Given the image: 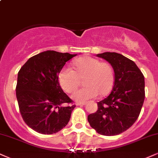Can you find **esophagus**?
Segmentation results:
<instances>
[{"label":"esophagus","mask_w":158,"mask_h":158,"mask_svg":"<svg viewBox=\"0 0 158 158\" xmlns=\"http://www.w3.org/2000/svg\"><path fill=\"white\" fill-rule=\"evenodd\" d=\"M77 106H81V105H85V104H86V102H77L76 103Z\"/></svg>","instance_id":"esophagus-1"}]
</instances>
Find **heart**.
<instances>
[{
  "label": "heart",
  "instance_id": "1",
  "mask_svg": "<svg viewBox=\"0 0 158 158\" xmlns=\"http://www.w3.org/2000/svg\"><path fill=\"white\" fill-rule=\"evenodd\" d=\"M74 71L64 68L59 74V82L63 90L72 93L79 84V79L85 78L86 86L74 92L72 98L77 102H85L101 95H107L113 88L115 81L114 69L111 64L101 62L98 59L83 56L73 62Z\"/></svg>",
  "mask_w": 158,
  "mask_h": 158
}]
</instances>
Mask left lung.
I'll list each match as a JSON object with an SVG mask.
<instances>
[{
	"label": "left lung",
	"mask_w": 158,
	"mask_h": 158,
	"mask_svg": "<svg viewBox=\"0 0 158 158\" xmlns=\"http://www.w3.org/2000/svg\"><path fill=\"white\" fill-rule=\"evenodd\" d=\"M96 56L111 64L115 81L110 94L98 102V110L87 120L98 134L116 135L132 127L139 116L145 98L144 77L133 61L122 54L104 52Z\"/></svg>",
	"instance_id": "1"
}]
</instances>
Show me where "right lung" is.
I'll return each instance as SVG.
<instances>
[{"instance_id":"right-lung-1","label":"right lung","mask_w":158,"mask_h":158,"mask_svg":"<svg viewBox=\"0 0 158 158\" xmlns=\"http://www.w3.org/2000/svg\"><path fill=\"white\" fill-rule=\"evenodd\" d=\"M77 54L55 51L28 59L18 74L16 96L25 123L44 135L58 132L68 124L75 104L59 83L66 62Z\"/></svg>"}]
</instances>
